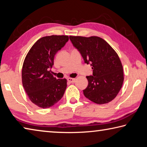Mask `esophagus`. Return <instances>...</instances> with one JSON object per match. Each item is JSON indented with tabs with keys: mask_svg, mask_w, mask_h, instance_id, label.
<instances>
[{
	"mask_svg": "<svg viewBox=\"0 0 147 147\" xmlns=\"http://www.w3.org/2000/svg\"><path fill=\"white\" fill-rule=\"evenodd\" d=\"M67 80L69 82L74 83V82H75L76 79H75V78H67Z\"/></svg>",
	"mask_w": 147,
	"mask_h": 147,
	"instance_id": "1",
	"label": "esophagus"
}]
</instances>
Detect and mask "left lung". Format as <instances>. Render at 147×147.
Returning a JSON list of instances; mask_svg holds the SVG:
<instances>
[{
  "instance_id": "1",
  "label": "left lung",
  "mask_w": 147,
  "mask_h": 147,
  "mask_svg": "<svg viewBox=\"0 0 147 147\" xmlns=\"http://www.w3.org/2000/svg\"><path fill=\"white\" fill-rule=\"evenodd\" d=\"M85 63H91L93 75L86 76L88 86L84 96L98 104L108 103L115 98L123 86V65L117 53L98 36H69Z\"/></svg>"
}]
</instances>
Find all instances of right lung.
Returning a JSON list of instances; mask_svg holds the SVG:
<instances>
[{
  "mask_svg": "<svg viewBox=\"0 0 147 147\" xmlns=\"http://www.w3.org/2000/svg\"><path fill=\"white\" fill-rule=\"evenodd\" d=\"M69 40L68 36L53 35L38 39L30 49L22 68V83L32 103L39 108L53 106L60 100L67 88V80L51 74L54 58Z\"/></svg>",
  "mask_w": 147,
  "mask_h": 147,
  "instance_id": "right-lung-1",
  "label": "right lung"
}]
</instances>
